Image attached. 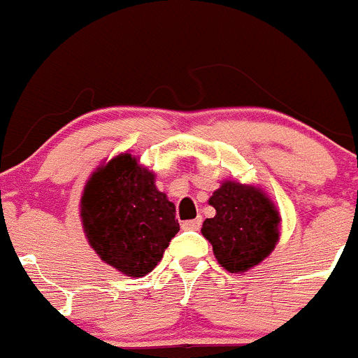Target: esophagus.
Instances as JSON below:
<instances>
[{
	"label": "esophagus",
	"instance_id": "34e87169",
	"mask_svg": "<svg viewBox=\"0 0 358 358\" xmlns=\"http://www.w3.org/2000/svg\"><path fill=\"white\" fill-rule=\"evenodd\" d=\"M183 229H192V231H198L199 228H201V217H198V219H192V220H185L182 224Z\"/></svg>",
	"mask_w": 358,
	"mask_h": 358
}]
</instances>
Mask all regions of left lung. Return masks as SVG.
Instances as JSON below:
<instances>
[{
  "label": "left lung",
  "mask_w": 358,
  "mask_h": 358,
  "mask_svg": "<svg viewBox=\"0 0 358 358\" xmlns=\"http://www.w3.org/2000/svg\"><path fill=\"white\" fill-rule=\"evenodd\" d=\"M208 203L215 217L203 222L201 233L220 266L243 273L272 255L280 236V215L262 187L224 180Z\"/></svg>",
  "instance_id": "1"
}]
</instances>
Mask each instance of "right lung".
<instances>
[{
  "label": "right lung",
  "mask_w": 358,
  "mask_h": 358,
  "mask_svg": "<svg viewBox=\"0 0 358 358\" xmlns=\"http://www.w3.org/2000/svg\"><path fill=\"white\" fill-rule=\"evenodd\" d=\"M79 212L90 247L127 277L152 272L180 231L175 205L157 189L155 173L129 152L92 173Z\"/></svg>",
  "instance_id": "1"
}]
</instances>
